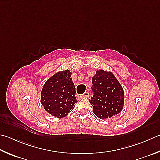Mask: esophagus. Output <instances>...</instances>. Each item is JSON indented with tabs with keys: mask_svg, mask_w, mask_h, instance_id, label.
Masks as SVG:
<instances>
[{
	"mask_svg": "<svg viewBox=\"0 0 160 160\" xmlns=\"http://www.w3.org/2000/svg\"><path fill=\"white\" fill-rule=\"evenodd\" d=\"M89 92H85V93H84V94H82V97H89Z\"/></svg>",
	"mask_w": 160,
	"mask_h": 160,
	"instance_id": "esophagus-1",
	"label": "esophagus"
}]
</instances>
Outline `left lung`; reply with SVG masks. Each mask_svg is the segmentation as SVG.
<instances>
[{
	"label": "left lung",
	"mask_w": 160,
	"mask_h": 160,
	"mask_svg": "<svg viewBox=\"0 0 160 160\" xmlns=\"http://www.w3.org/2000/svg\"><path fill=\"white\" fill-rule=\"evenodd\" d=\"M92 81L93 97L89 102L94 114L102 120L119 114L124 107V92L114 74L101 69Z\"/></svg>",
	"instance_id": "left-lung-1"
}]
</instances>
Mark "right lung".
I'll return each mask as SVG.
<instances>
[{"mask_svg": "<svg viewBox=\"0 0 160 160\" xmlns=\"http://www.w3.org/2000/svg\"><path fill=\"white\" fill-rule=\"evenodd\" d=\"M71 74L68 69L57 72L42 87L40 103L46 112L54 118L67 116L78 102Z\"/></svg>", "mask_w": 160, "mask_h": 160, "instance_id": "obj_1", "label": "right lung"}]
</instances>
